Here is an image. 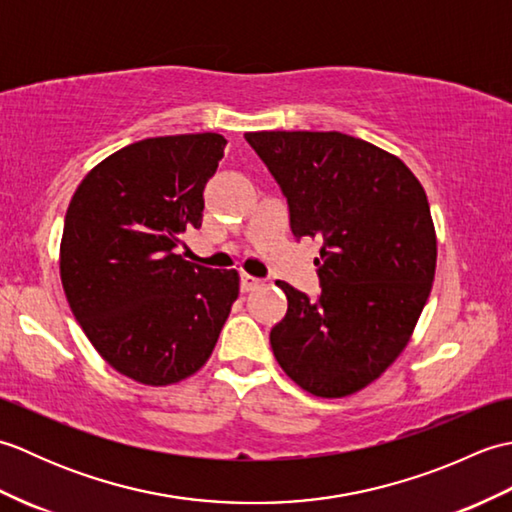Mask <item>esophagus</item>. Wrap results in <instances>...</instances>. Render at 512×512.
<instances>
[{
	"instance_id": "34e87169",
	"label": "esophagus",
	"mask_w": 512,
	"mask_h": 512,
	"mask_svg": "<svg viewBox=\"0 0 512 512\" xmlns=\"http://www.w3.org/2000/svg\"><path fill=\"white\" fill-rule=\"evenodd\" d=\"M239 284H242V292H250V290L262 286V279H257L253 275H248V273H242V277H239Z\"/></svg>"
}]
</instances>
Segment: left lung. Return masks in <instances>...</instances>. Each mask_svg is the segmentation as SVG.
Wrapping results in <instances>:
<instances>
[{"instance_id": "8db88e82", "label": "left lung", "mask_w": 512, "mask_h": 512, "mask_svg": "<svg viewBox=\"0 0 512 512\" xmlns=\"http://www.w3.org/2000/svg\"><path fill=\"white\" fill-rule=\"evenodd\" d=\"M290 206L295 237L323 244L319 301L286 281L270 345L319 398L356 394L396 361L429 299L438 239L420 180L398 156L341 132H248Z\"/></svg>"}]
</instances>
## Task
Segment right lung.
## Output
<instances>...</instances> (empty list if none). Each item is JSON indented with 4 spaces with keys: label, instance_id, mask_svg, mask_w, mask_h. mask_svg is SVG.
<instances>
[{
    "label": "right lung",
    "instance_id": "1",
    "mask_svg": "<svg viewBox=\"0 0 512 512\" xmlns=\"http://www.w3.org/2000/svg\"><path fill=\"white\" fill-rule=\"evenodd\" d=\"M220 134L145 138L99 162L65 213L59 270L74 319L118 374L165 387L209 361L239 295L237 270L178 255L200 228Z\"/></svg>",
    "mask_w": 512,
    "mask_h": 512
}]
</instances>
